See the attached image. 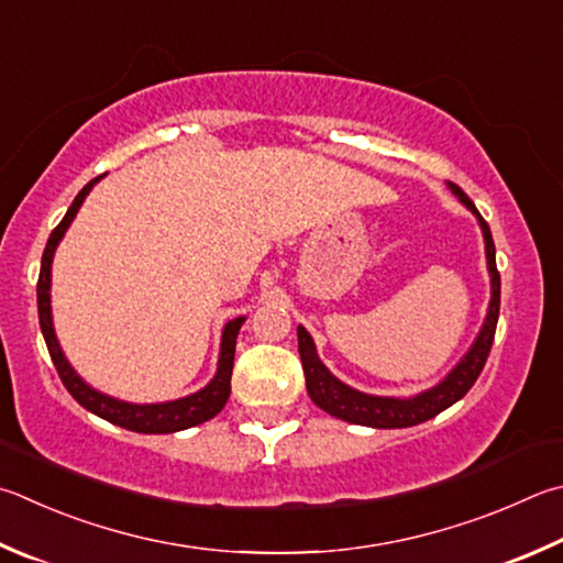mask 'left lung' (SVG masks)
I'll return each instance as SVG.
<instances>
[{
  "label": "left lung",
  "instance_id": "left-lung-1",
  "mask_svg": "<svg viewBox=\"0 0 563 563\" xmlns=\"http://www.w3.org/2000/svg\"><path fill=\"white\" fill-rule=\"evenodd\" d=\"M453 189L455 197L465 203V207L475 213L479 219V227H483L485 236V251H487V268L493 275V300H489L487 320L479 330L475 344L470 346V352L460 360L455 369L445 376V379L433 386L431 391H423L413 398H391V396H369L362 391H354L346 384L327 372V366L317 356L312 336L308 334L305 327H298V350L302 360V372H305V384H308V394L312 401L334 418H342L346 423L356 426H369V428H408L428 421V418H435L448 406L460 401L473 384L477 382L479 372L489 356L495 342V330H497V317H499V271L495 263V241L493 233H489L487 221L479 217L475 203L470 201L467 194L457 187V184H448Z\"/></svg>",
  "mask_w": 563,
  "mask_h": 563
}]
</instances>
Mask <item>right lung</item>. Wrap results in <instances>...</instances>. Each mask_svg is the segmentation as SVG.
<instances>
[{
	"label": "right lung",
	"instance_id": "1",
	"mask_svg": "<svg viewBox=\"0 0 563 563\" xmlns=\"http://www.w3.org/2000/svg\"><path fill=\"white\" fill-rule=\"evenodd\" d=\"M96 181H100V177L90 179L86 187L78 191V197L68 207L66 217L60 219V223L54 231H51L44 255H41V273H38V283H36V302H38V324H41V332H44L51 362H54L60 382H64V386L68 388V394L74 396L80 406L88 408L90 413L106 418V421H110V423H115L120 428H128V431H135V433H175V431H184V428H191V426H199L203 421H209V418L217 416L229 401L233 354H236V336H239V330L243 324V317H236V320H231L227 327H223L219 369H217V376L211 379V384L203 386L201 391H197V394H191L187 398H179V401L150 404V406L118 401V398H110L106 394L96 391V388H90L74 369H70V364L66 362L64 352H60L58 340L54 334V322H51V295H48L51 261H54V251L58 246V241L64 239L66 229L70 227V221H74L76 211L80 209V203H84L86 194L93 189Z\"/></svg>",
	"mask_w": 563,
	"mask_h": 563
}]
</instances>
